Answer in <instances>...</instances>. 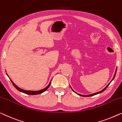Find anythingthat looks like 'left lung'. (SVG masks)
<instances>
[{"label": "left lung", "mask_w": 122, "mask_h": 122, "mask_svg": "<svg viewBox=\"0 0 122 122\" xmlns=\"http://www.w3.org/2000/svg\"><path fill=\"white\" fill-rule=\"evenodd\" d=\"M116 72H117V69H116V72H115V75H114V76H113V78H112V80H113V79L114 78H115V76H116ZM112 81L111 82H112ZM110 83H111V82H110ZM110 83L108 84V85H107L106 86V87L104 89H102V91H100V92H97V93H94V94H90V95H81V94H77V93H76L74 91H73V89L71 88V87H70V88H71V89L74 92H75L77 94H78V95H80V96H82V97H92V96H93V95H97V94H99V93H102V92H104L105 90L107 88V87L108 86H109V85L110 84Z\"/></svg>", "instance_id": "1"}]
</instances>
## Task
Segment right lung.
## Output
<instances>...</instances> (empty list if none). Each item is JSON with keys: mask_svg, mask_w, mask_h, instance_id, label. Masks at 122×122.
Wrapping results in <instances>:
<instances>
[{"mask_svg": "<svg viewBox=\"0 0 122 122\" xmlns=\"http://www.w3.org/2000/svg\"><path fill=\"white\" fill-rule=\"evenodd\" d=\"M10 81H11V82H12V83L13 84V85L14 86V87L16 88L18 90V91H19L20 92H22V93H24L25 94H28V95H37V94H40L42 93L43 92H44L45 91H46L47 89H48V88L50 87V86L51 85V82H50L49 85H48L47 86L46 88H45L44 89H41V90H40V91H25V90H23L21 88H19L18 87H17L15 84L14 82H12V81L11 80L10 78Z\"/></svg>", "mask_w": 122, "mask_h": 122, "instance_id": "obj_1", "label": "right lung"}]
</instances>
